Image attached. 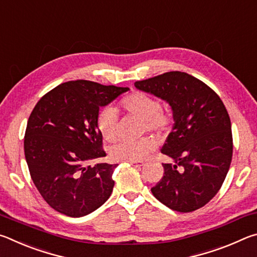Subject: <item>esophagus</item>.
I'll return each mask as SVG.
<instances>
[{"label": "esophagus", "mask_w": 257, "mask_h": 257, "mask_svg": "<svg viewBox=\"0 0 257 257\" xmlns=\"http://www.w3.org/2000/svg\"><path fill=\"white\" fill-rule=\"evenodd\" d=\"M129 164L133 165V167H136V168H141V167H143V165H144V163H143V162H129Z\"/></svg>", "instance_id": "esophagus-1"}]
</instances>
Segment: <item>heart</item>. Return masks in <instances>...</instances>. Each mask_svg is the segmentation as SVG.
I'll return each instance as SVG.
<instances>
[{
	"label": "heart",
	"mask_w": 257,
	"mask_h": 257,
	"mask_svg": "<svg viewBox=\"0 0 257 257\" xmlns=\"http://www.w3.org/2000/svg\"><path fill=\"white\" fill-rule=\"evenodd\" d=\"M124 111L145 121L146 128L151 132L164 133L172 124V112L162 108L159 99L145 93H134L121 101ZM118 111L106 106L98 112L96 125L99 134L107 142L115 141L118 136ZM155 147V141L145 137L138 141H122L111 147V158L118 162H138L144 160Z\"/></svg>",
	"instance_id": "obj_1"
}]
</instances>
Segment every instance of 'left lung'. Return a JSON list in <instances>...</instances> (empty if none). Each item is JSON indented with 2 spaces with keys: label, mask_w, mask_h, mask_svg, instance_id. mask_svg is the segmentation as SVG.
I'll return each instance as SVG.
<instances>
[{
  "label": "left lung",
  "mask_w": 257,
  "mask_h": 257,
  "mask_svg": "<svg viewBox=\"0 0 257 257\" xmlns=\"http://www.w3.org/2000/svg\"><path fill=\"white\" fill-rule=\"evenodd\" d=\"M135 87L169 103L175 121L161 151L173 163L162 164L164 175L152 193L173 211L198 210L220 190L231 163L227 108L214 90L186 72H165Z\"/></svg>",
  "instance_id": "8db88e82"
}]
</instances>
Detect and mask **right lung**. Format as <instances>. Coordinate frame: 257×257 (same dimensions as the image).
I'll return each instance as SVG.
<instances>
[{"label":"right lung","mask_w":257,"mask_h":257,"mask_svg":"<svg viewBox=\"0 0 257 257\" xmlns=\"http://www.w3.org/2000/svg\"><path fill=\"white\" fill-rule=\"evenodd\" d=\"M128 87L89 80L63 82L35 105L25 134V156L30 177L49 205L80 217L103 205L114 186L118 164L96 163L105 156L96 118Z\"/></svg>","instance_id":"right-lung-1"}]
</instances>
